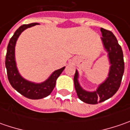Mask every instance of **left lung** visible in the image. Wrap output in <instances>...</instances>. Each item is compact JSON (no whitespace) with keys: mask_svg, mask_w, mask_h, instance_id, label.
Returning <instances> with one entry per match:
<instances>
[{"mask_svg":"<svg viewBox=\"0 0 130 130\" xmlns=\"http://www.w3.org/2000/svg\"><path fill=\"white\" fill-rule=\"evenodd\" d=\"M101 38L104 48L108 52L111 64L107 79L101 84L94 92H88L83 90L78 82V72L74 77V83L78 98L88 104H97L108 100L117 92L120 87L124 71V62L122 47L117 40L111 31L101 28Z\"/></svg>","mask_w":130,"mask_h":130,"instance_id":"left-lung-1","label":"left lung"}]
</instances>
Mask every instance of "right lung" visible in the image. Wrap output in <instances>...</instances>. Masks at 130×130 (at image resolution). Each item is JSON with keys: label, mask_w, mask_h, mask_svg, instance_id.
<instances>
[{"label": "right lung", "mask_w": 130, "mask_h": 130, "mask_svg": "<svg viewBox=\"0 0 130 130\" xmlns=\"http://www.w3.org/2000/svg\"><path fill=\"white\" fill-rule=\"evenodd\" d=\"M36 24L38 23L23 24L14 32L8 45L5 62L8 79L11 85L17 92L29 99H41L49 95L55 87L57 78L65 69L63 67L53 72L47 80L42 83H34L27 81L19 74L15 61V45L17 40L24 29Z\"/></svg>", "instance_id": "obj_1"}]
</instances>
